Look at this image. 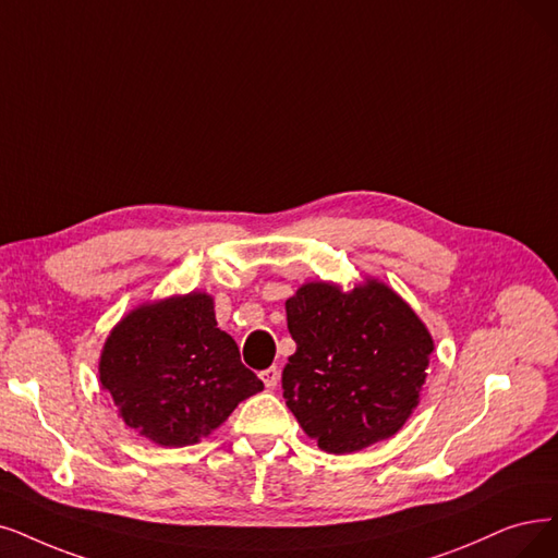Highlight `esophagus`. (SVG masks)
I'll return each instance as SVG.
<instances>
[{"instance_id": "1", "label": "esophagus", "mask_w": 558, "mask_h": 558, "mask_svg": "<svg viewBox=\"0 0 558 558\" xmlns=\"http://www.w3.org/2000/svg\"><path fill=\"white\" fill-rule=\"evenodd\" d=\"M260 380H263V385L267 387V389H277V385H279V368L277 366H270V368H265V371H260Z\"/></svg>"}]
</instances>
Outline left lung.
Returning <instances> with one entry per match:
<instances>
[{
  "mask_svg": "<svg viewBox=\"0 0 558 558\" xmlns=\"http://www.w3.org/2000/svg\"><path fill=\"white\" fill-rule=\"evenodd\" d=\"M298 343L281 373L286 405L327 453L389 439L418 405L435 341L393 288L308 281L286 300Z\"/></svg>",
  "mask_w": 558,
  "mask_h": 558,
  "instance_id": "8db88e82",
  "label": "left lung"
}]
</instances>
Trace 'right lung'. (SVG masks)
Here are the masks:
<instances>
[{"mask_svg": "<svg viewBox=\"0 0 558 558\" xmlns=\"http://www.w3.org/2000/svg\"><path fill=\"white\" fill-rule=\"evenodd\" d=\"M98 375L125 426L169 449L202 441L263 391L217 327L215 300L198 291L125 314L102 345Z\"/></svg>", "mask_w": 558, "mask_h": 558, "instance_id": "1", "label": "right lung"}]
</instances>
